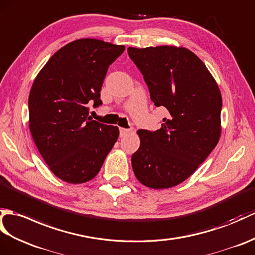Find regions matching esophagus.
I'll return each instance as SVG.
<instances>
[{
  "label": "esophagus",
  "mask_w": 255,
  "mask_h": 255,
  "mask_svg": "<svg viewBox=\"0 0 255 255\" xmlns=\"http://www.w3.org/2000/svg\"><path fill=\"white\" fill-rule=\"evenodd\" d=\"M130 131L129 129H126V128H121L120 129V135L121 137H125V135Z\"/></svg>",
  "instance_id": "34e87169"
}]
</instances>
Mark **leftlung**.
<instances>
[{"instance_id": "left-lung-1", "label": "left lung", "mask_w": 255, "mask_h": 255, "mask_svg": "<svg viewBox=\"0 0 255 255\" xmlns=\"http://www.w3.org/2000/svg\"><path fill=\"white\" fill-rule=\"evenodd\" d=\"M156 108L168 116L155 131H138L140 146L131 156L137 179L149 188L179 185L216 146L221 135L222 96L200 58L185 47H128Z\"/></svg>"}]
</instances>
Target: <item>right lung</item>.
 <instances>
[{
	"label": "right lung",
	"mask_w": 255,
	"mask_h": 255,
	"mask_svg": "<svg viewBox=\"0 0 255 255\" xmlns=\"http://www.w3.org/2000/svg\"><path fill=\"white\" fill-rule=\"evenodd\" d=\"M124 51V45L97 39L73 41L47 61L33 81L29 128L47 166L64 181L94 178L118 139V127L88 116L91 104L102 105L106 73Z\"/></svg>",
	"instance_id": "obj_1"
}]
</instances>
